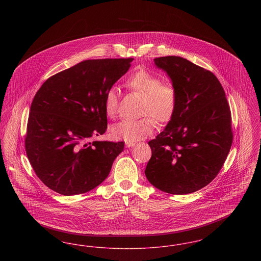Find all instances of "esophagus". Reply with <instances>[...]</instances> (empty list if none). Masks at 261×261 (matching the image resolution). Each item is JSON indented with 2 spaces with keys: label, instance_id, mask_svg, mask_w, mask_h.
Listing matches in <instances>:
<instances>
[{
  "label": "esophagus",
  "instance_id": "34e87169",
  "mask_svg": "<svg viewBox=\"0 0 261 261\" xmlns=\"http://www.w3.org/2000/svg\"><path fill=\"white\" fill-rule=\"evenodd\" d=\"M125 145L127 148H130V147H134L136 145L135 142H125Z\"/></svg>",
  "mask_w": 261,
  "mask_h": 261
}]
</instances>
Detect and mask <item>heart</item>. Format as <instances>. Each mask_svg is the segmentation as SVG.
Here are the masks:
<instances>
[{
  "label": "heart",
  "mask_w": 261,
  "mask_h": 261,
  "mask_svg": "<svg viewBox=\"0 0 261 261\" xmlns=\"http://www.w3.org/2000/svg\"><path fill=\"white\" fill-rule=\"evenodd\" d=\"M125 85L132 92L143 97L140 119H125L112 127L114 138L126 142H137L149 136L156 120L168 122L173 117L177 109L178 97L176 89L170 84H162V79L147 69H139L130 75ZM119 95L116 88H110L103 99L106 114L114 118L118 112Z\"/></svg>",
  "instance_id": "obj_1"
}]
</instances>
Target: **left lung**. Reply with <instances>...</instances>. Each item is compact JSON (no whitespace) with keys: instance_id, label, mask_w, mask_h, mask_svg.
Instances as JSON below:
<instances>
[{"instance_id":"8db88e82","label":"left lung","mask_w":261,"mask_h":261,"mask_svg":"<svg viewBox=\"0 0 261 261\" xmlns=\"http://www.w3.org/2000/svg\"><path fill=\"white\" fill-rule=\"evenodd\" d=\"M176 89L178 102L165 129L149 142L145 174L162 192L187 195L219 173L233 142L231 111L217 77L176 56L153 60Z\"/></svg>"}]
</instances>
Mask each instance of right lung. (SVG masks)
<instances>
[{
    "instance_id": "1",
    "label": "right lung",
    "mask_w": 261,
    "mask_h": 261,
    "mask_svg": "<svg viewBox=\"0 0 261 261\" xmlns=\"http://www.w3.org/2000/svg\"><path fill=\"white\" fill-rule=\"evenodd\" d=\"M134 59L88 60L53 75L30 107L25 149L38 178L63 195L84 194L109 176L123 142H90L108 128L107 91Z\"/></svg>"
}]
</instances>
